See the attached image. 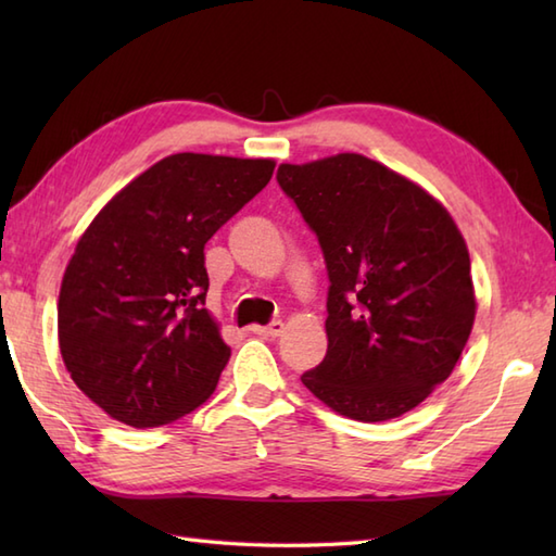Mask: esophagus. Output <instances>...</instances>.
<instances>
[{
  "label": "esophagus",
  "mask_w": 556,
  "mask_h": 556,
  "mask_svg": "<svg viewBox=\"0 0 556 556\" xmlns=\"http://www.w3.org/2000/svg\"><path fill=\"white\" fill-rule=\"evenodd\" d=\"M253 332L257 337H265V339H277L281 332H285V323L275 320V323H269L265 327H253Z\"/></svg>",
  "instance_id": "34e87169"
}]
</instances>
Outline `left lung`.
<instances>
[{
    "instance_id": "8db88e82",
    "label": "left lung",
    "mask_w": 556,
    "mask_h": 556,
    "mask_svg": "<svg viewBox=\"0 0 556 556\" xmlns=\"http://www.w3.org/2000/svg\"><path fill=\"white\" fill-rule=\"evenodd\" d=\"M277 181L329 277L327 353L301 382L353 420L404 416L452 375L473 329L464 236L430 193L356 152L281 164Z\"/></svg>"
}]
</instances>
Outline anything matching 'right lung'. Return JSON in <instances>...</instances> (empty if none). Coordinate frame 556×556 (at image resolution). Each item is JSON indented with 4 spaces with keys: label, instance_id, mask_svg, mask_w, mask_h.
Returning a JSON list of instances; mask_svg holds the SVG:
<instances>
[{
    "label": "right lung",
    "instance_id": "right-lung-1",
    "mask_svg": "<svg viewBox=\"0 0 556 556\" xmlns=\"http://www.w3.org/2000/svg\"><path fill=\"white\" fill-rule=\"evenodd\" d=\"M275 162L179 152L116 193L80 236L59 291L71 380L131 428L205 404L231 351L205 308V243L269 184Z\"/></svg>",
    "mask_w": 556,
    "mask_h": 556
}]
</instances>
